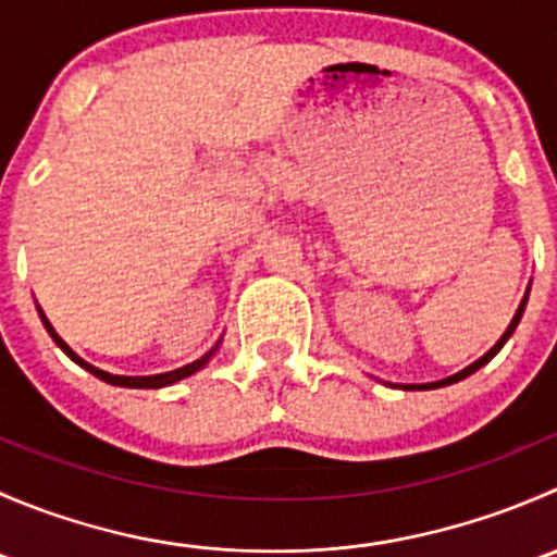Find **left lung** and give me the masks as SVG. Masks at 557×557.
Wrapping results in <instances>:
<instances>
[{"mask_svg":"<svg viewBox=\"0 0 557 557\" xmlns=\"http://www.w3.org/2000/svg\"><path fill=\"white\" fill-rule=\"evenodd\" d=\"M525 301H528V294H525V299H522V301H520L518 312H515L512 323H509V329H507V331H504V336H502V339H498V342H496V345H493V347H491V350H487V352H485V356H482V358H480V361H474V363H471V367H466V369H463V372L453 374V377H447V380H440V383H431V385H407V387H442V385H453V383H458V380H463V377H469V374H474V372H476V369H480V367H485V363H487V361H491V358H493V356H496V352H498V350H502V347H504V342H507V339H509V336H512V331H515V329H518V323H520V318H522V310H525Z\"/></svg>","mask_w":557,"mask_h":557,"instance_id":"obj_1","label":"left lung"}]
</instances>
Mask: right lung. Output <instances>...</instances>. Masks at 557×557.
Segmentation results:
<instances>
[{
	"instance_id": "1",
	"label": "right lung",
	"mask_w": 557,
	"mask_h": 557,
	"mask_svg": "<svg viewBox=\"0 0 557 557\" xmlns=\"http://www.w3.org/2000/svg\"><path fill=\"white\" fill-rule=\"evenodd\" d=\"M39 318H42L45 329H48V334L53 336V342H55V345H59L61 350H64L66 356H70L72 361L77 363V367H83V369H86V372H91L94 377L104 380V383H110V385H121V387H164V385H172V383H177V380H183V377H190V374H194V372H199V369L205 367V363L210 361V356H212V350H210V352H207V356H201L199 361L188 363V367H180V369H174V372H164V374H150V377H121V374H107V372H102V369H97V367H91V363H88V361H83V358L77 356V352L72 350V347L66 345V342L61 339L59 334H55V331H53V325L48 323V318H45L42 310H39Z\"/></svg>"
}]
</instances>
